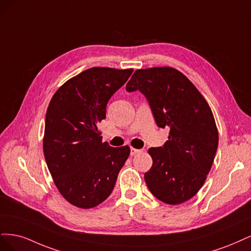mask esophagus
<instances>
[{"instance_id":"1","label":"esophagus","mask_w":251,"mask_h":251,"mask_svg":"<svg viewBox=\"0 0 251 251\" xmlns=\"http://www.w3.org/2000/svg\"><path fill=\"white\" fill-rule=\"evenodd\" d=\"M141 150L140 149H135V148H130V155H135L137 153H140Z\"/></svg>"}]
</instances>
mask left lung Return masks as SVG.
Wrapping results in <instances>:
<instances>
[{
	"label": "left lung",
	"mask_w": 251,
	"mask_h": 251,
	"mask_svg": "<svg viewBox=\"0 0 251 251\" xmlns=\"http://www.w3.org/2000/svg\"><path fill=\"white\" fill-rule=\"evenodd\" d=\"M149 103L158 127H169L164 146L148 150L153 164L144 178L150 192L167 204H180L198 193L218 148L211 107L190 80L173 68L137 70L126 84Z\"/></svg>",
	"instance_id": "left-lung-1"
}]
</instances>
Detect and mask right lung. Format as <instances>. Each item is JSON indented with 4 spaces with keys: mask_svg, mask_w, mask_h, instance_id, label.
<instances>
[{
    "mask_svg": "<svg viewBox=\"0 0 251 251\" xmlns=\"http://www.w3.org/2000/svg\"><path fill=\"white\" fill-rule=\"evenodd\" d=\"M133 70L92 68L68 80L48 106L44 154L64 199L81 208L95 207L114 190L130 148L102 143L98 123L106 118L111 96Z\"/></svg>",
    "mask_w": 251,
    "mask_h": 251,
    "instance_id": "1",
    "label": "right lung"
}]
</instances>
